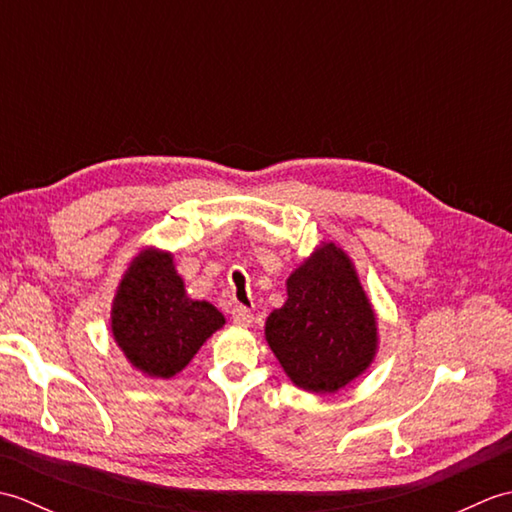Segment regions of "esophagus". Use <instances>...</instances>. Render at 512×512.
<instances>
[{
    "instance_id": "esophagus-1",
    "label": "esophagus",
    "mask_w": 512,
    "mask_h": 512,
    "mask_svg": "<svg viewBox=\"0 0 512 512\" xmlns=\"http://www.w3.org/2000/svg\"><path fill=\"white\" fill-rule=\"evenodd\" d=\"M231 317H233V321H235L237 325H242V328H248V325H253V321H255L253 312L242 308V306H235L233 312H231Z\"/></svg>"
}]
</instances>
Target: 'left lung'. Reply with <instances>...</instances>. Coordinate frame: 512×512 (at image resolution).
I'll use <instances>...</instances> for the list:
<instances>
[{"instance_id":"1","label":"left lung","mask_w":512,"mask_h":512,"mask_svg":"<svg viewBox=\"0 0 512 512\" xmlns=\"http://www.w3.org/2000/svg\"><path fill=\"white\" fill-rule=\"evenodd\" d=\"M284 306L266 319V341L286 376L310 394H336L372 367L378 319L352 257L321 242L286 279Z\"/></svg>"}]
</instances>
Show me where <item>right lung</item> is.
Segmentation results:
<instances>
[{
  "label": "right lung",
  "mask_w": 512,
  "mask_h": 512,
  "mask_svg": "<svg viewBox=\"0 0 512 512\" xmlns=\"http://www.w3.org/2000/svg\"><path fill=\"white\" fill-rule=\"evenodd\" d=\"M224 323L213 303L189 297L173 253L156 246L132 257L110 312L114 343L129 365L147 378L165 380L180 374Z\"/></svg>",
  "instance_id": "1"
}]
</instances>
